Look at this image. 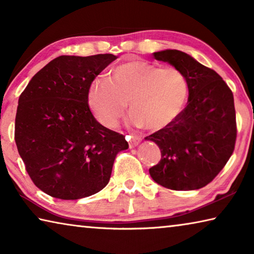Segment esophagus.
<instances>
[{"mask_svg": "<svg viewBox=\"0 0 254 254\" xmlns=\"http://www.w3.org/2000/svg\"><path fill=\"white\" fill-rule=\"evenodd\" d=\"M127 139L128 141V145H130V148H134L141 142V137L139 135H127Z\"/></svg>", "mask_w": 254, "mask_h": 254, "instance_id": "34e87169", "label": "esophagus"}]
</instances>
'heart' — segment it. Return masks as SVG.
<instances>
[{
	"label": "heart",
	"mask_w": 254,
	"mask_h": 254,
	"mask_svg": "<svg viewBox=\"0 0 254 254\" xmlns=\"http://www.w3.org/2000/svg\"><path fill=\"white\" fill-rule=\"evenodd\" d=\"M188 92L186 76L177 68L131 60L115 67L110 79L93 80L87 102L97 121L106 127L118 126L127 103L131 124L158 131L183 113Z\"/></svg>",
	"instance_id": "heart-1"
}]
</instances>
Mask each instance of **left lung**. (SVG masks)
Listing matches in <instances>:
<instances>
[{
	"instance_id": "left-lung-1",
	"label": "left lung",
	"mask_w": 254,
	"mask_h": 254,
	"mask_svg": "<svg viewBox=\"0 0 254 254\" xmlns=\"http://www.w3.org/2000/svg\"><path fill=\"white\" fill-rule=\"evenodd\" d=\"M153 57L186 76L189 95L173 124L144 137L161 150L150 176L173 190L199 189L220 174L234 151L238 130L233 93L216 71L183 51H158Z\"/></svg>"
}]
</instances>
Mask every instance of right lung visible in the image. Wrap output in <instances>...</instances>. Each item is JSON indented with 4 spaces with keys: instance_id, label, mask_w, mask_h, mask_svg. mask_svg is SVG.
<instances>
[{
    "instance_id": "add662e5",
    "label": "right lung",
    "mask_w": 254,
    "mask_h": 254,
    "mask_svg": "<svg viewBox=\"0 0 254 254\" xmlns=\"http://www.w3.org/2000/svg\"><path fill=\"white\" fill-rule=\"evenodd\" d=\"M117 59L112 54L60 56L29 81L19 97L14 139L25 170L51 197L79 199L107 184L126 136L96 121L87 91Z\"/></svg>"
}]
</instances>
